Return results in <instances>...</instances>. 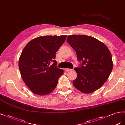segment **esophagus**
Masks as SVG:
<instances>
[{
  "label": "esophagus",
  "instance_id": "obj_1",
  "mask_svg": "<svg viewBox=\"0 0 125 125\" xmlns=\"http://www.w3.org/2000/svg\"><path fill=\"white\" fill-rule=\"evenodd\" d=\"M73 69H65V70L66 71V72H69V71H72Z\"/></svg>",
  "mask_w": 125,
  "mask_h": 125
}]
</instances>
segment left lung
Returning <instances> with one entry per match:
<instances>
[{
	"mask_svg": "<svg viewBox=\"0 0 125 125\" xmlns=\"http://www.w3.org/2000/svg\"><path fill=\"white\" fill-rule=\"evenodd\" d=\"M81 63L74 70L77 76L73 84L84 93L101 87L108 79L113 64L109 49L101 41L88 35H69L66 40Z\"/></svg>",
	"mask_w": 125,
	"mask_h": 125,
	"instance_id": "obj_1",
	"label": "left lung"
}]
</instances>
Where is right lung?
<instances>
[{
	"label": "right lung",
	"mask_w": 125,
	"mask_h": 125,
	"mask_svg": "<svg viewBox=\"0 0 125 125\" xmlns=\"http://www.w3.org/2000/svg\"><path fill=\"white\" fill-rule=\"evenodd\" d=\"M66 37H39L30 41L23 49L19 69L24 83L33 93L47 95L55 88L64 72L56 66L55 54Z\"/></svg>",
	"instance_id": "right-lung-1"
}]
</instances>
